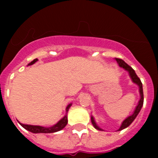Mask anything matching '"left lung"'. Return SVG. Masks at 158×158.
Segmentation results:
<instances>
[{"instance_id":"1","label":"left lung","mask_w":158,"mask_h":158,"mask_svg":"<svg viewBox=\"0 0 158 158\" xmlns=\"http://www.w3.org/2000/svg\"><path fill=\"white\" fill-rule=\"evenodd\" d=\"M115 60H116V61L118 62V64H119V65H120V67H122V68H124L125 70H127V71L129 72L130 76L131 77L133 82L135 83L136 84H138L139 87V93H140V100L139 102L138 106H136V108H135V112L133 113V115H130L129 117L126 118V119L123 121L122 125H121V126L120 127V129L118 130V131H120V130H122L123 129L128 127V126H129V125H130L133 121H134V120L136 118L138 114L139 113L140 110H141V108H142L143 106V84L142 83H141V80H140L139 78L137 76V74H136L135 70L133 69L132 67H130L129 64H126L123 60L120 59V58H115ZM91 121H92V124H93V125H94L95 129H97V130H102V129H100L98 125H97V124L95 123V121H94V119L93 116L91 117Z\"/></svg>"}]
</instances>
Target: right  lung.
<instances>
[{"label":"right lung","mask_w":158,"mask_h":158,"mask_svg":"<svg viewBox=\"0 0 158 158\" xmlns=\"http://www.w3.org/2000/svg\"><path fill=\"white\" fill-rule=\"evenodd\" d=\"M37 60H38V59H34L33 61H31L30 63L28 64V65H31V64H34ZM70 106H71V104H69V105H68V106L66 107V111H68L69 108L70 107ZM67 123H68L67 115H64V117L62 118L59 122L56 123V125L49 128L43 127V126H39V125H23V124H21V123H19V124H20L25 130H28V131H30V132L32 133H35V134H37V133H46V134H50V133L57 132V131L62 130V129L67 125Z\"/></svg>","instance_id":"add662e5"}]
</instances>
